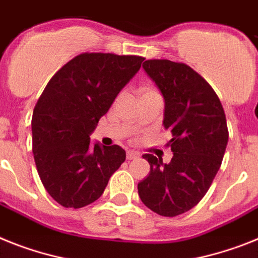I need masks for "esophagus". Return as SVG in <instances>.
<instances>
[{
  "instance_id": "esophagus-1",
  "label": "esophagus",
  "mask_w": 258,
  "mask_h": 258,
  "mask_svg": "<svg viewBox=\"0 0 258 258\" xmlns=\"http://www.w3.org/2000/svg\"><path fill=\"white\" fill-rule=\"evenodd\" d=\"M139 152H135V151H127V153H125V157H127V160H135L139 157Z\"/></svg>"
}]
</instances>
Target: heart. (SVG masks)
Instances as JSON below:
<instances>
[{"label":"heart","instance_id":"1","mask_svg":"<svg viewBox=\"0 0 258 258\" xmlns=\"http://www.w3.org/2000/svg\"><path fill=\"white\" fill-rule=\"evenodd\" d=\"M155 93H157L155 90V89H152V88H142V97L143 96H147V94H155Z\"/></svg>","mask_w":258,"mask_h":258}]
</instances>
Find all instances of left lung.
<instances>
[{
    "instance_id": "8db88e82",
    "label": "left lung",
    "mask_w": 258,
    "mask_h": 258,
    "mask_svg": "<svg viewBox=\"0 0 258 258\" xmlns=\"http://www.w3.org/2000/svg\"><path fill=\"white\" fill-rule=\"evenodd\" d=\"M143 68L160 89L164 127L172 133L169 164L153 155L148 177L138 183L142 202L161 216H176L197 206L206 196L222 165L228 142L226 114L214 89L183 62L146 60Z\"/></svg>"
}]
</instances>
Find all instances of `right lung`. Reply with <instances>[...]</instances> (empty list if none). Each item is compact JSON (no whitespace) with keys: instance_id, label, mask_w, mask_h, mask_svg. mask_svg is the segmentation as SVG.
Instances as JSON below:
<instances>
[{"instance_id":"1","label":"right lung","mask_w":258,"mask_h":258,"mask_svg":"<svg viewBox=\"0 0 258 258\" xmlns=\"http://www.w3.org/2000/svg\"><path fill=\"white\" fill-rule=\"evenodd\" d=\"M144 57L84 52L52 76L32 114V152L44 189L67 209L102 196L125 160L124 149L90 146L99 118L142 67Z\"/></svg>"}]
</instances>
